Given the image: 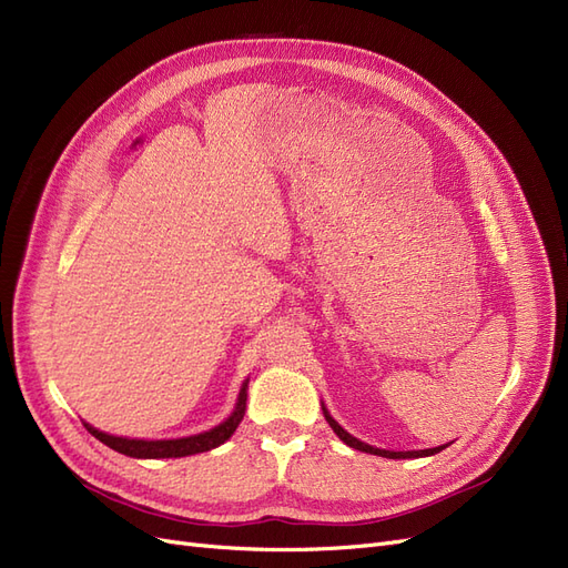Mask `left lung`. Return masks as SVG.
I'll return each instance as SVG.
<instances>
[{"label":"left lung","mask_w":568,"mask_h":568,"mask_svg":"<svg viewBox=\"0 0 568 568\" xmlns=\"http://www.w3.org/2000/svg\"><path fill=\"white\" fill-rule=\"evenodd\" d=\"M322 410H324V418H326V423L331 425V429H334V433L347 444V446H352V448H357V452H364V454H374V456H383V458H425V456H435V454H439L442 448H446L448 444H444V446H435V448H423V452H385V448H376V446H368V444H364V442H359L357 437H352L349 433H345V429L331 418V414L328 410L322 406Z\"/></svg>","instance_id":"1"}]
</instances>
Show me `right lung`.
Wrapping results in <instances>:
<instances>
[{
    "instance_id": "obj_1",
    "label": "right lung",
    "mask_w": 568,
    "mask_h": 568,
    "mask_svg": "<svg viewBox=\"0 0 568 568\" xmlns=\"http://www.w3.org/2000/svg\"><path fill=\"white\" fill-rule=\"evenodd\" d=\"M246 387H248V381H244V385L240 389V397H237V406H234L230 418H225L216 427H211L209 433H200L192 437L129 439V437H114V435L101 433V429L91 427L89 423H84V425L95 439H101L105 446L114 448V452H120L124 456H131V458H183V456H192V454H204V452H211V448L221 446L223 442H227L234 429H237V425L242 423L244 410H246Z\"/></svg>"
}]
</instances>
